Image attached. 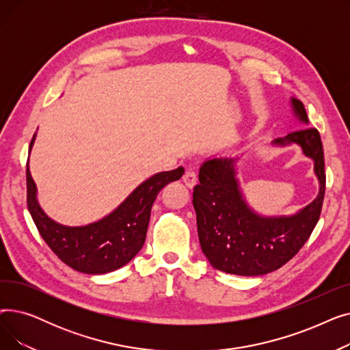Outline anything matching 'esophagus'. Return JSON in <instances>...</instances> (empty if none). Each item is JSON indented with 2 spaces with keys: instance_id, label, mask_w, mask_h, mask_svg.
I'll use <instances>...</instances> for the list:
<instances>
[{
  "instance_id": "esophagus-1",
  "label": "esophagus",
  "mask_w": 350,
  "mask_h": 350,
  "mask_svg": "<svg viewBox=\"0 0 350 350\" xmlns=\"http://www.w3.org/2000/svg\"><path fill=\"white\" fill-rule=\"evenodd\" d=\"M183 181H185V185L189 189H193L197 185V174L194 170H187L186 174L183 176Z\"/></svg>"
}]
</instances>
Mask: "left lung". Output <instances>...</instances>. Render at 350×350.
<instances>
[{"label":"left lung","mask_w":350,"mask_h":350,"mask_svg":"<svg viewBox=\"0 0 350 350\" xmlns=\"http://www.w3.org/2000/svg\"><path fill=\"white\" fill-rule=\"evenodd\" d=\"M295 118L308 124L301 100L291 98ZM273 146L298 144L314 160L319 181L317 198L291 215H262L250 207L237 178L241 156L211 157L200 167L193 206L198 240L210 264L227 273L258 277L285 265L304 247L314 231L325 197V160L319 132L304 127L271 142Z\"/></svg>","instance_id":"1"}]
</instances>
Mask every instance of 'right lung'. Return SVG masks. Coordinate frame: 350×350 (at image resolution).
<instances>
[{"label": "right lung", "instance_id": "1", "mask_svg": "<svg viewBox=\"0 0 350 350\" xmlns=\"http://www.w3.org/2000/svg\"><path fill=\"white\" fill-rule=\"evenodd\" d=\"M35 137L36 133L31 140L29 153ZM183 173V167L156 173L140 183L112 213L95 223L69 227L53 221L41 208L27 164L28 210L44 241L61 261L83 273H107L131 262L142 250L159 191L170 181L178 180Z\"/></svg>", "mask_w": 350, "mask_h": 350}]
</instances>
